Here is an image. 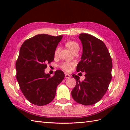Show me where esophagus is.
<instances>
[{"label":"esophagus","mask_w":130,"mask_h":130,"mask_svg":"<svg viewBox=\"0 0 130 130\" xmlns=\"http://www.w3.org/2000/svg\"><path fill=\"white\" fill-rule=\"evenodd\" d=\"M65 78L69 79L70 78L71 76H70V75H69V74H65Z\"/></svg>","instance_id":"34e87169"}]
</instances>
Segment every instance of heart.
<instances>
[{
  "instance_id": "b5f03b06",
  "label": "heart",
  "mask_w": 130,
  "mask_h": 130,
  "mask_svg": "<svg viewBox=\"0 0 130 130\" xmlns=\"http://www.w3.org/2000/svg\"><path fill=\"white\" fill-rule=\"evenodd\" d=\"M66 46H67V47L69 50L72 52L73 53L74 51H79V44L75 42V41H68L65 44ZM60 50V48L58 47L56 50H55V55H57L59 53ZM74 62H64L62 63L60 65V68L64 70L65 71H69L71 70V68H72V67L73 65H74Z\"/></svg>"
}]
</instances>
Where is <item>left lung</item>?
I'll return each instance as SVG.
<instances>
[{"mask_svg":"<svg viewBox=\"0 0 130 130\" xmlns=\"http://www.w3.org/2000/svg\"><path fill=\"white\" fill-rule=\"evenodd\" d=\"M79 38L83 52L76 71L86 74L83 82L73 74L76 85L71 91V95L78 103L88 106L100 101L107 92L112 79V61L103 41L87 34H80Z\"/></svg>","mask_w":130,"mask_h":130,"instance_id":"1","label":"left lung"}]
</instances>
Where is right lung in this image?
<instances>
[{
	"instance_id": "right-lung-1",
	"label": "right lung",
	"mask_w": 130,
	"mask_h": 130,
	"mask_svg": "<svg viewBox=\"0 0 130 130\" xmlns=\"http://www.w3.org/2000/svg\"><path fill=\"white\" fill-rule=\"evenodd\" d=\"M62 36L40 34L29 38L22 45L17 60L16 78L24 96L31 103L44 106L56 95L57 85L65 74L57 70L51 77L45 73L46 62L54 60L55 52Z\"/></svg>"
}]
</instances>
